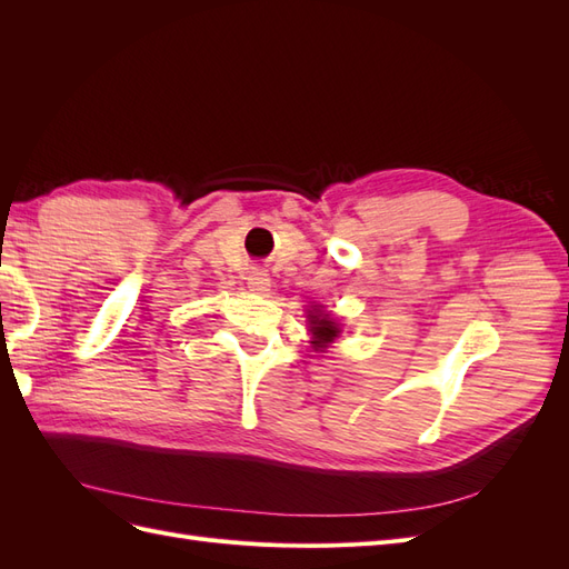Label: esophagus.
I'll use <instances>...</instances> for the list:
<instances>
[{
    "label": "esophagus",
    "mask_w": 569,
    "mask_h": 569,
    "mask_svg": "<svg viewBox=\"0 0 569 569\" xmlns=\"http://www.w3.org/2000/svg\"><path fill=\"white\" fill-rule=\"evenodd\" d=\"M247 284H249L251 291H256V295H268V291H270V278H268V272L261 270V268H253V270L249 272Z\"/></svg>",
    "instance_id": "obj_1"
}]
</instances>
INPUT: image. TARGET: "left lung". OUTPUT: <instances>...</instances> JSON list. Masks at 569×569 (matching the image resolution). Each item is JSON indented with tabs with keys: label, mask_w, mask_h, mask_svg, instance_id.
<instances>
[{
	"label": "left lung",
	"mask_w": 569,
	"mask_h": 569,
	"mask_svg": "<svg viewBox=\"0 0 569 569\" xmlns=\"http://www.w3.org/2000/svg\"><path fill=\"white\" fill-rule=\"evenodd\" d=\"M308 322H311V332H313V341L318 349L327 347L337 335H339V327L335 320H330L327 316H320V313H311L308 316Z\"/></svg>",
	"instance_id": "8db88e82"
}]
</instances>
